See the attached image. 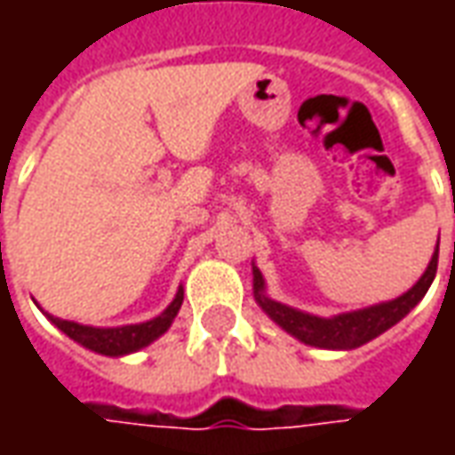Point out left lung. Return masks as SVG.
<instances>
[{"instance_id":"left-lung-1","label":"left lung","mask_w":455,"mask_h":455,"mask_svg":"<svg viewBox=\"0 0 455 455\" xmlns=\"http://www.w3.org/2000/svg\"><path fill=\"white\" fill-rule=\"evenodd\" d=\"M436 263H439V243H436V251H434L424 275L404 295H400L397 299H390V302H380V305L336 316L307 315V312H299V309H292V307L283 305V302L270 299L266 295V280H263L256 266H253V295H256V302L260 305V309L277 326H283L287 334H292L307 346L329 348V351H351V348H358L363 343L372 341L382 331H387L390 326L400 322L402 316L410 315V309L419 305V299L427 295V290L434 283Z\"/></svg>"}]
</instances>
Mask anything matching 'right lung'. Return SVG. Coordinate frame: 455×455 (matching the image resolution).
Listing matches in <instances>:
<instances>
[{
    "instance_id": "right-lung-1",
    "label": "right lung",
    "mask_w": 455,
    "mask_h": 455,
    "mask_svg": "<svg viewBox=\"0 0 455 455\" xmlns=\"http://www.w3.org/2000/svg\"><path fill=\"white\" fill-rule=\"evenodd\" d=\"M182 297L185 290L180 285L178 295L170 302L158 316H153L150 322L143 324H126V326H87L77 324V322H68V319H58L51 316L48 319L53 322L65 336H70L73 341H77L84 348H90L94 353H102V355H126V353L140 351L146 348L148 343H153L158 336H163L172 324V319L178 316L180 307H182Z\"/></svg>"
}]
</instances>
